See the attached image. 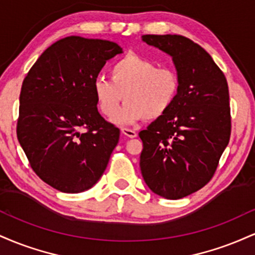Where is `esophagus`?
I'll return each instance as SVG.
<instances>
[{"label":"esophagus","mask_w":255,"mask_h":255,"mask_svg":"<svg viewBox=\"0 0 255 255\" xmlns=\"http://www.w3.org/2000/svg\"><path fill=\"white\" fill-rule=\"evenodd\" d=\"M121 131H122V134H124V135L128 136V137H136V135H137L135 130L129 129V128H122Z\"/></svg>","instance_id":"esophagus-1"}]
</instances>
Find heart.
I'll use <instances>...</instances> for the list:
<instances>
[{
    "label": "heart",
    "mask_w": 255,
    "mask_h": 255,
    "mask_svg": "<svg viewBox=\"0 0 255 255\" xmlns=\"http://www.w3.org/2000/svg\"><path fill=\"white\" fill-rule=\"evenodd\" d=\"M180 89L176 69L158 67L135 54L126 55L114 63L110 79L98 77L93 81V93L104 118L113 119L122 99L126 102L114 120L118 125L162 118L175 104Z\"/></svg>",
    "instance_id": "heart-1"
}]
</instances>
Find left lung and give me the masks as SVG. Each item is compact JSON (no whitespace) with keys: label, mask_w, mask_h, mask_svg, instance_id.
Masks as SVG:
<instances>
[{"label":"left lung","mask_w":255,"mask_h":255,"mask_svg":"<svg viewBox=\"0 0 255 255\" xmlns=\"http://www.w3.org/2000/svg\"><path fill=\"white\" fill-rule=\"evenodd\" d=\"M142 40L170 55L180 75V93L171 109L139 133L146 184L154 194L176 200L211 180L229 144V90L209 52L189 38L145 34Z\"/></svg>","instance_id":"left-lung-1"}]
</instances>
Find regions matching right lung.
<instances>
[{
  "label": "right lung",
  "mask_w": 255,
  "mask_h": 255,
  "mask_svg": "<svg viewBox=\"0 0 255 255\" xmlns=\"http://www.w3.org/2000/svg\"><path fill=\"white\" fill-rule=\"evenodd\" d=\"M121 52L110 40L66 37L24 79L17 140L33 171L57 191H87L107 169L120 129L98 113L93 81Z\"/></svg>",
  "instance_id": "obj_1"
}]
</instances>
